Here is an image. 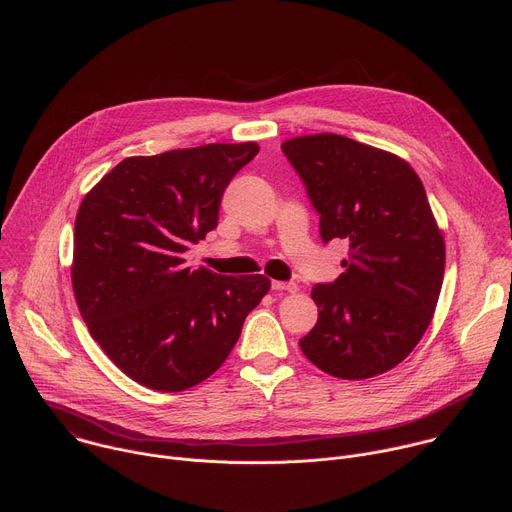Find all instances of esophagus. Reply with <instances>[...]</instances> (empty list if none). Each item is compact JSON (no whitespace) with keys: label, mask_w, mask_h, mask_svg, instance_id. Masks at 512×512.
I'll use <instances>...</instances> for the list:
<instances>
[{"label":"esophagus","mask_w":512,"mask_h":512,"mask_svg":"<svg viewBox=\"0 0 512 512\" xmlns=\"http://www.w3.org/2000/svg\"><path fill=\"white\" fill-rule=\"evenodd\" d=\"M270 287H272V291H289V293L297 291L295 283H283V281H272Z\"/></svg>","instance_id":"1"}]
</instances>
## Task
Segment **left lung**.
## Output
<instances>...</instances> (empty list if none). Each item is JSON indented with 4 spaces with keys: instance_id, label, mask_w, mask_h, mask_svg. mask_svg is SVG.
I'll list each match as a JSON object with an SVG mask.
<instances>
[{
    "instance_id": "left-lung-1",
    "label": "left lung",
    "mask_w": 512,
    "mask_h": 512,
    "mask_svg": "<svg viewBox=\"0 0 512 512\" xmlns=\"http://www.w3.org/2000/svg\"><path fill=\"white\" fill-rule=\"evenodd\" d=\"M320 215L324 244L344 240L348 258L311 299L318 324L303 355L340 379H367L402 363L435 313L445 242L424 186L400 157L342 135L281 145Z\"/></svg>"
}]
</instances>
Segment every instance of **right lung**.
I'll return each mask as SVG.
<instances>
[{"label":"right lung","mask_w":512,"mask_h":512,"mask_svg":"<svg viewBox=\"0 0 512 512\" xmlns=\"http://www.w3.org/2000/svg\"><path fill=\"white\" fill-rule=\"evenodd\" d=\"M256 143H211L127 157L75 217L77 307L108 359L133 381L182 391L213 375L268 293L262 274L223 277L182 254L219 223L223 192Z\"/></svg>","instance_id":"right-lung-1"}]
</instances>
